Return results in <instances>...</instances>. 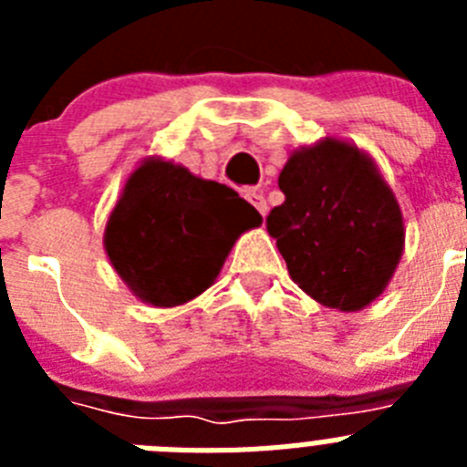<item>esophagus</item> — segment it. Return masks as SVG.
Segmentation results:
<instances>
[{
  "instance_id": "obj_1",
  "label": "esophagus",
  "mask_w": 467,
  "mask_h": 467,
  "mask_svg": "<svg viewBox=\"0 0 467 467\" xmlns=\"http://www.w3.org/2000/svg\"><path fill=\"white\" fill-rule=\"evenodd\" d=\"M245 198H247V201H250V203L254 205V208H257V213L262 214V217H266V210H269V205H266V198H264L262 193H259V192H247Z\"/></svg>"
}]
</instances>
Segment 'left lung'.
<instances>
[{"label":"left lung","mask_w":467,"mask_h":467,"mask_svg":"<svg viewBox=\"0 0 467 467\" xmlns=\"http://www.w3.org/2000/svg\"><path fill=\"white\" fill-rule=\"evenodd\" d=\"M285 203L266 217L290 278L311 299L350 313L377 301L404 253L393 189L358 144L323 138L290 154Z\"/></svg>","instance_id":"left-lung-1"}]
</instances>
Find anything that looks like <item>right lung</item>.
<instances>
[{
	"label": "right lung",
	"mask_w": 467,
	"mask_h": 467,
	"mask_svg": "<svg viewBox=\"0 0 467 467\" xmlns=\"http://www.w3.org/2000/svg\"><path fill=\"white\" fill-rule=\"evenodd\" d=\"M259 224L262 214L226 184L150 156L128 175L102 243L128 290L172 308L203 295L234 243Z\"/></svg>",
	"instance_id": "1"
}]
</instances>
